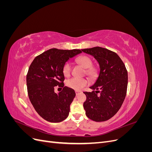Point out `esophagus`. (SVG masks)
<instances>
[{"mask_svg":"<svg viewBox=\"0 0 152 152\" xmlns=\"http://www.w3.org/2000/svg\"><path fill=\"white\" fill-rule=\"evenodd\" d=\"M82 93V91H75V93H76V95H79L80 93Z\"/></svg>","mask_w":152,"mask_h":152,"instance_id":"34e87169","label":"esophagus"}]
</instances>
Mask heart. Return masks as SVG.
Masks as SVG:
<instances>
[{
	"instance_id": "obj_1",
	"label": "heart",
	"mask_w": 152,
	"mask_h": 152,
	"mask_svg": "<svg viewBox=\"0 0 152 152\" xmlns=\"http://www.w3.org/2000/svg\"><path fill=\"white\" fill-rule=\"evenodd\" d=\"M77 61L86 68V73L90 77H94L98 73V68L93 66V60L88 56H81L77 59ZM63 73L65 76L68 77L71 73V64L66 62L63 66ZM89 80L84 78L72 77L66 81V85L70 88L77 91L81 90L85 86L88 85Z\"/></svg>"
}]
</instances>
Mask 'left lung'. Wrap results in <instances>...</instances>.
Instances as JSON below:
<instances>
[{
    "mask_svg": "<svg viewBox=\"0 0 152 152\" xmlns=\"http://www.w3.org/2000/svg\"><path fill=\"white\" fill-rule=\"evenodd\" d=\"M82 50L93 56L100 67L97 80L90 87L94 91L84 93L86 95L83 104L86 114L94 121H106L117 113L125 99L128 83L127 69L118 54L112 50L101 47Z\"/></svg>",
    "mask_w": 152,
    "mask_h": 152,
    "instance_id": "left-lung-1",
    "label": "left lung"
}]
</instances>
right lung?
I'll return each mask as SVG.
<instances>
[{
	"label": "right lung",
	"mask_w": 152,
	"mask_h": 152,
	"mask_svg": "<svg viewBox=\"0 0 152 152\" xmlns=\"http://www.w3.org/2000/svg\"><path fill=\"white\" fill-rule=\"evenodd\" d=\"M82 53L81 50L53 48L36 56L26 75L27 91L35 111L45 121L59 122L66 119L75 91L64 86L63 66L69 58ZM63 87L57 94L56 86Z\"/></svg>",
	"instance_id": "obj_1"
}]
</instances>
